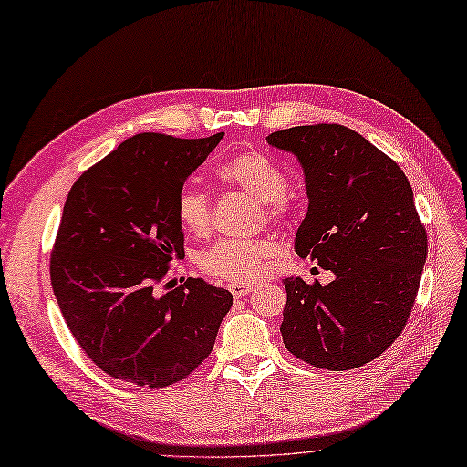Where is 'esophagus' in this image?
I'll use <instances>...</instances> for the list:
<instances>
[{
	"label": "esophagus",
	"instance_id": "34e87169",
	"mask_svg": "<svg viewBox=\"0 0 467 467\" xmlns=\"http://www.w3.org/2000/svg\"><path fill=\"white\" fill-rule=\"evenodd\" d=\"M252 289H254V285H248V283H231V285H229V291H231L236 298L246 296Z\"/></svg>",
	"mask_w": 467,
	"mask_h": 467
}]
</instances>
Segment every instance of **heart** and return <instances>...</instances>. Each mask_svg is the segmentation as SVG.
<instances>
[{
	"label": "heart",
	"instance_id": "obj_1",
	"mask_svg": "<svg viewBox=\"0 0 467 467\" xmlns=\"http://www.w3.org/2000/svg\"><path fill=\"white\" fill-rule=\"evenodd\" d=\"M221 182L244 192L264 203L269 217L281 219L291 212V195L285 190L287 178L279 164L262 151L240 153L223 162ZM176 217L193 234L207 233L212 224V203L203 192L184 188L176 200ZM274 244L265 238H224L198 255L205 274L224 281H255L265 274Z\"/></svg>",
	"mask_w": 467,
	"mask_h": 467
}]
</instances>
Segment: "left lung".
<instances>
[{
	"label": "left lung",
	"instance_id": "8db88e82",
	"mask_svg": "<svg viewBox=\"0 0 467 467\" xmlns=\"http://www.w3.org/2000/svg\"><path fill=\"white\" fill-rule=\"evenodd\" d=\"M305 172L308 212L295 252L332 269L327 285L283 281V343L305 363L351 370L392 345L411 314L427 260V233L398 164L339 124L267 135Z\"/></svg>",
	"mask_w": 467,
	"mask_h": 467
}]
</instances>
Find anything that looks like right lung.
<instances>
[{"instance_id": "add662e5", "label": "right lung", "mask_w": 467, "mask_h": 467, "mask_svg": "<svg viewBox=\"0 0 467 467\" xmlns=\"http://www.w3.org/2000/svg\"><path fill=\"white\" fill-rule=\"evenodd\" d=\"M138 133L71 186L50 258L66 324L93 363L118 380L164 388L212 353L233 306L203 279L161 293L184 255L176 200L186 178L223 140Z\"/></svg>"}]
</instances>
